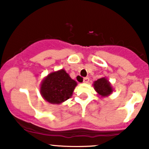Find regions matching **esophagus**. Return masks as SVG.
<instances>
[{"instance_id":"obj_1","label":"esophagus","mask_w":149,"mask_h":149,"mask_svg":"<svg viewBox=\"0 0 149 149\" xmlns=\"http://www.w3.org/2000/svg\"><path fill=\"white\" fill-rule=\"evenodd\" d=\"M89 77H84V83H86H86L89 82Z\"/></svg>"}]
</instances>
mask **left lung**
Wrapping results in <instances>:
<instances>
[{"label": "left lung", "instance_id": "8db88e82", "mask_svg": "<svg viewBox=\"0 0 149 149\" xmlns=\"http://www.w3.org/2000/svg\"><path fill=\"white\" fill-rule=\"evenodd\" d=\"M93 86H94L95 90L101 97H106V96L110 95L113 91L110 83L105 77H101L95 81L93 84Z\"/></svg>", "mask_w": 149, "mask_h": 149}]
</instances>
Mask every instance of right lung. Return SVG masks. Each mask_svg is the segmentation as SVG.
Instances as JSON below:
<instances>
[{
  "mask_svg": "<svg viewBox=\"0 0 149 149\" xmlns=\"http://www.w3.org/2000/svg\"><path fill=\"white\" fill-rule=\"evenodd\" d=\"M77 82L72 80L64 69L51 72L43 79L40 93L45 101L60 104L72 95Z\"/></svg>",
  "mask_w": 149,
  "mask_h": 149,
  "instance_id": "add662e5",
  "label": "right lung"
}]
</instances>
